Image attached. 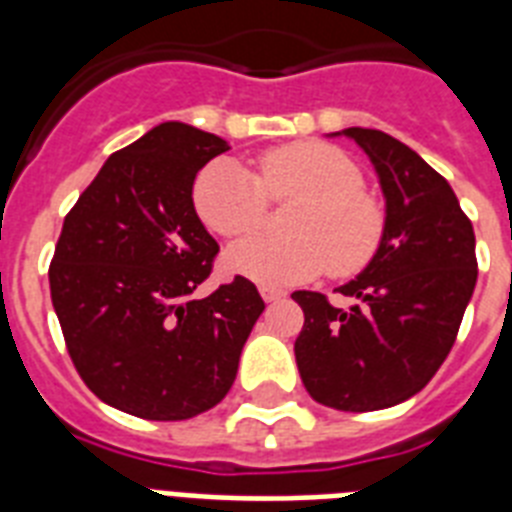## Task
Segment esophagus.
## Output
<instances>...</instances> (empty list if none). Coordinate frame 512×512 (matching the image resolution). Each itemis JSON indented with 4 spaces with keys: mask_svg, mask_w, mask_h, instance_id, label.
I'll return each mask as SVG.
<instances>
[{
    "mask_svg": "<svg viewBox=\"0 0 512 512\" xmlns=\"http://www.w3.org/2000/svg\"><path fill=\"white\" fill-rule=\"evenodd\" d=\"M260 295H263L265 303H279L287 297V292H281V289H273V287H260Z\"/></svg>",
    "mask_w": 512,
    "mask_h": 512,
    "instance_id": "34e87169",
    "label": "esophagus"
}]
</instances>
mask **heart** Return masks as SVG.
<instances>
[{
    "label": "heart",
    "mask_w": 512,
    "mask_h": 512,
    "mask_svg": "<svg viewBox=\"0 0 512 512\" xmlns=\"http://www.w3.org/2000/svg\"><path fill=\"white\" fill-rule=\"evenodd\" d=\"M268 201H297L289 236H252L233 244L225 265L239 276L289 287L319 276H353L372 263L385 236V209L364 191V172L342 148L292 143L260 156L252 175L231 159H217L193 183L201 223L223 239L260 228Z\"/></svg>",
    "instance_id": "b5f03b06"
}]
</instances>
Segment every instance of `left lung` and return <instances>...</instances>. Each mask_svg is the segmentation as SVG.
<instances>
[{
    "label": "left lung",
    "mask_w": 512,
    "mask_h": 512,
    "mask_svg": "<svg viewBox=\"0 0 512 512\" xmlns=\"http://www.w3.org/2000/svg\"><path fill=\"white\" fill-rule=\"evenodd\" d=\"M372 159L385 193V236L340 292H295L305 324L295 358L313 401L374 412L420 393L449 356L478 279L476 233L452 185L380 130H342Z\"/></svg>",
    "instance_id": "8db88e82"
}]
</instances>
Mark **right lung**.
Returning a JSON list of instances; mask_svg holds the SVG:
<instances>
[{
	"mask_svg": "<svg viewBox=\"0 0 512 512\" xmlns=\"http://www.w3.org/2000/svg\"><path fill=\"white\" fill-rule=\"evenodd\" d=\"M228 143L164 122L116 151L63 220L52 308L84 385L143 420H188L231 390L265 311L244 276L196 300L217 241L193 209L196 172Z\"/></svg>",
	"mask_w": 512,
	"mask_h": 512,
	"instance_id": "1",
	"label": "right lung"
}]
</instances>
